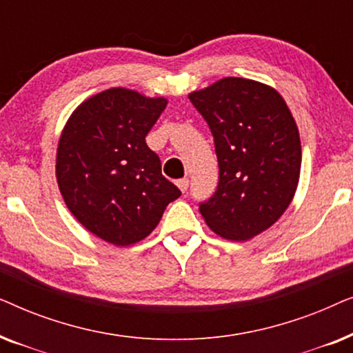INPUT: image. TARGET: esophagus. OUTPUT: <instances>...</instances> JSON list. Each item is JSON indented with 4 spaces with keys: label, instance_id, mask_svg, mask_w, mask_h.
I'll return each instance as SVG.
<instances>
[{
    "label": "esophagus",
    "instance_id": "esophagus-1",
    "mask_svg": "<svg viewBox=\"0 0 353 353\" xmlns=\"http://www.w3.org/2000/svg\"><path fill=\"white\" fill-rule=\"evenodd\" d=\"M176 186L180 188L181 192H186L188 188H190V180L188 178H181V180L176 181Z\"/></svg>",
    "mask_w": 353,
    "mask_h": 353
}]
</instances>
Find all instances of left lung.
<instances>
[{
  "instance_id": "1",
  "label": "left lung",
  "mask_w": 353,
  "mask_h": 353,
  "mask_svg": "<svg viewBox=\"0 0 353 353\" xmlns=\"http://www.w3.org/2000/svg\"><path fill=\"white\" fill-rule=\"evenodd\" d=\"M190 101L209 125L219 186L199 212L212 231L245 241L270 228L291 204L301 173V138L291 110L270 86L228 77Z\"/></svg>"
}]
</instances>
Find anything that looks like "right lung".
Segmentation results:
<instances>
[{
	"mask_svg": "<svg viewBox=\"0 0 353 353\" xmlns=\"http://www.w3.org/2000/svg\"><path fill=\"white\" fill-rule=\"evenodd\" d=\"M165 105L163 98L110 88L80 104L61 134V194L75 219L110 244L146 238L165 207L181 196L146 144Z\"/></svg>",
	"mask_w": 353,
	"mask_h": 353,
	"instance_id": "right-lung-1",
	"label": "right lung"
}]
</instances>
